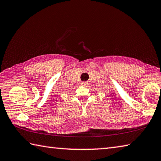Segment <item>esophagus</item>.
<instances>
[{"mask_svg": "<svg viewBox=\"0 0 161 161\" xmlns=\"http://www.w3.org/2000/svg\"><path fill=\"white\" fill-rule=\"evenodd\" d=\"M81 85H83V86H86V85H87V84H88V83H87L86 81H82V82H81Z\"/></svg>", "mask_w": 161, "mask_h": 161, "instance_id": "obj_1", "label": "esophagus"}]
</instances>
